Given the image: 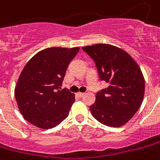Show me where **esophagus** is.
<instances>
[{"label":"esophagus","instance_id":"34e87169","mask_svg":"<svg viewBox=\"0 0 160 160\" xmlns=\"http://www.w3.org/2000/svg\"><path fill=\"white\" fill-rule=\"evenodd\" d=\"M77 95L80 96V97H82V96H85V93H83V92H78Z\"/></svg>","mask_w":160,"mask_h":160}]
</instances>
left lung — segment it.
<instances>
[{
    "instance_id": "8db88e82",
    "label": "left lung",
    "mask_w": 160,
    "mask_h": 160,
    "mask_svg": "<svg viewBox=\"0 0 160 160\" xmlns=\"http://www.w3.org/2000/svg\"><path fill=\"white\" fill-rule=\"evenodd\" d=\"M93 58L102 80L109 84L96 94L91 112L101 123L113 128L131 120L142 104L145 80L142 70L130 54L107 43L82 47Z\"/></svg>"
}]
</instances>
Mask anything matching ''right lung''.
Instances as JSON below:
<instances>
[{
    "mask_svg": "<svg viewBox=\"0 0 160 160\" xmlns=\"http://www.w3.org/2000/svg\"><path fill=\"white\" fill-rule=\"evenodd\" d=\"M80 48H47L24 66L16 85L15 98L25 120L39 128H54L68 117L75 94L60 90L67 67Z\"/></svg>",
    "mask_w": 160,
    "mask_h": 160,
    "instance_id": "right-lung-1",
    "label": "right lung"
}]
</instances>
